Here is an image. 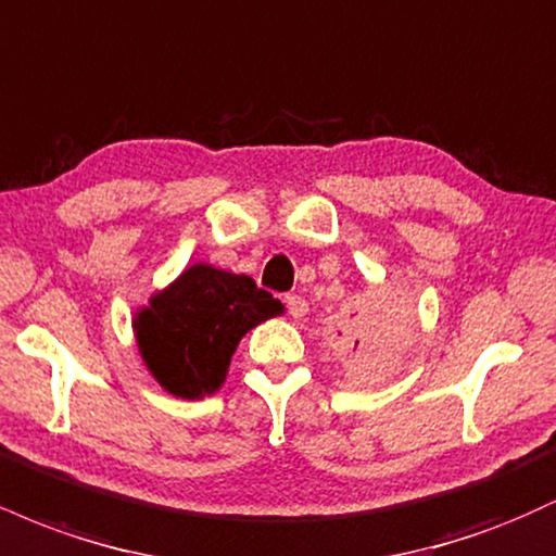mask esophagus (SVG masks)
Segmentation results:
<instances>
[{
    "instance_id": "1",
    "label": "esophagus",
    "mask_w": 556,
    "mask_h": 556,
    "mask_svg": "<svg viewBox=\"0 0 556 556\" xmlns=\"http://www.w3.org/2000/svg\"><path fill=\"white\" fill-rule=\"evenodd\" d=\"M287 311H290L292 318H303L308 314V300L303 295H287Z\"/></svg>"
}]
</instances>
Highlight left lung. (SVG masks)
I'll list each match as a JSON object with an SVG mask.
<instances>
[{
    "label": "left lung",
    "mask_w": 556,
    "mask_h": 556,
    "mask_svg": "<svg viewBox=\"0 0 556 556\" xmlns=\"http://www.w3.org/2000/svg\"><path fill=\"white\" fill-rule=\"evenodd\" d=\"M400 334L402 321L392 314L361 316V321L355 327H350V334H342L340 331L344 355L358 368H371L384 363L394 344H397Z\"/></svg>",
    "instance_id": "obj_1"
}]
</instances>
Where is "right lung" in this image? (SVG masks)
<instances>
[{
    "label": "right lung",
    "mask_w": 556,
    "mask_h": 556,
    "mask_svg": "<svg viewBox=\"0 0 556 556\" xmlns=\"http://www.w3.org/2000/svg\"><path fill=\"white\" fill-rule=\"evenodd\" d=\"M279 314L285 305L245 274L193 264L136 311L132 331L159 387L203 400L225 384L242 337Z\"/></svg>",
    "instance_id": "obj_1"
}]
</instances>
